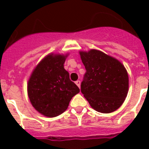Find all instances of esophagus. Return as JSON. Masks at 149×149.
Masks as SVG:
<instances>
[{"label": "esophagus", "instance_id": "1", "mask_svg": "<svg viewBox=\"0 0 149 149\" xmlns=\"http://www.w3.org/2000/svg\"><path fill=\"white\" fill-rule=\"evenodd\" d=\"M76 84L79 86V88L80 87V81H79V80H77V81H76Z\"/></svg>", "mask_w": 149, "mask_h": 149}]
</instances>
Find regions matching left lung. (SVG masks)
<instances>
[{
	"label": "left lung",
	"instance_id": "obj_1",
	"mask_svg": "<svg viewBox=\"0 0 149 149\" xmlns=\"http://www.w3.org/2000/svg\"><path fill=\"white\" fill-rule=\"evenodd\" d=\"M79 54L86 69L81 83L84 97L98 112L116 111L125 101L128 91V75L125 66L98 50Z\"/></svg>",
	"mask_w": 149,
	"mask_h": 149
}]
</instances>
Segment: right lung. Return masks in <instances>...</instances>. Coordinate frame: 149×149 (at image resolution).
<instances>
[{"instance_id": "obj_1", "label": "right lung", "mask_w": 149, "mask_h": 149, "mask_svg": "<svg viewBox=\"0 0 149 149\" xmlns=\"http://www.w3.org/2000/svg\"><path fill=\"white\" fill-rule=\"evenodd\" d=\"M66 56L50 54L36 67L28 84V93L32 106L46 117L53 118L67 109L79 87L70 79L64 69Z\"/></svg>"}]
</instances>
